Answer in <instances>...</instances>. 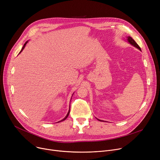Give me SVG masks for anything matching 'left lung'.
<instances>
[{
	"label": "left lung",
	"mask_w": 160,
	"mask_h": 160,
	"mask_svg": "<svg viewBox=\"0 0 160 160\" xmlns=\"http://www.w3.org/2000/svg\"><path fill=\"white\" fill-rule=\"evenodd\" d=\"M127 41H128V43H130L131 45H132L133 46H134L135 47H136V48H139L140 50H141V48L139 47V46L137 44V43L136 42L134 41L131 37H130V36H128V37H127ZM98 121H101V120H100V119H98Z\"/></svg>",
	"instance_id": "8db88e82"
}]
</instances>
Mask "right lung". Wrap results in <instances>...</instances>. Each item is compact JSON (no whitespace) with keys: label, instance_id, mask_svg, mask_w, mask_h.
<instances>
[{"label":"right lung","instance_id":"add662e5","mask_svg":"<svg viewBox=\"0 0 160 160\" xmlns=\"http://www.w3.org/2000/svg\"><path fill=\"white\" fill-rule=\"evenodd\" d=\"M28 43V41L26 42V43H25L24 44V45H23V47H22V49H21V50L20 51V52L19 53H21V52H22V50L24 49V48L25 47V46H26V45H27V43ZM69 113H70V108H69V112H68V113H67V115L65 117V118L64 119H63L62 121H59V122H62V121H64V120H65L67 118V117L69 116Z\"/></svg>","mask_w":160,"mask_h":160}]
</instances>
